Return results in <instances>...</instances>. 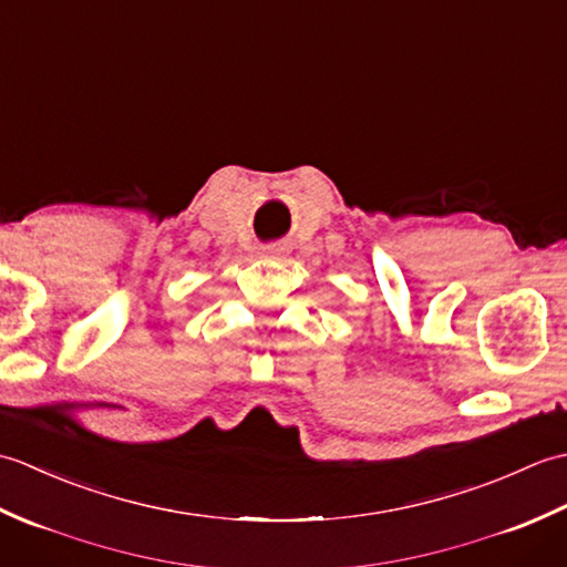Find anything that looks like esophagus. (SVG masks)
Segmentation results:
<instances>
[{"mask_svg": "<svg viewBox=\"0 0 567 567\" xmlns=\"http://www.w3.org/2000/svg\"><path fill=\"white\" fill-rule=\"evenodd\" d=\"M287 246H282V244H275V246H268V248H262V258H270V260H280V258H285L287 256Z\"/></svg>", "mask_w": 567, "mask_h": 567, "instance_id": "34e87169", "label": "esophagus"}]
</instances>
